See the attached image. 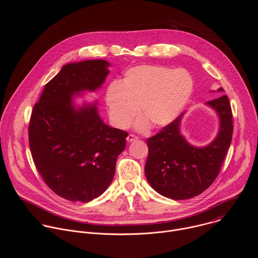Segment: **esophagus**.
I'll return each instance as SVG.
<instances>
[{
  "mask_svg": "<svg viewBox=\"0 0 258 258\" xmlns=\"http://www.w3.org/2000/svg\"><path fill=\"white\" fill-rule=\"evenodd\" d=\"M138 138L135 136V135H133V134H130L128 136H127V138H126V141L127 142H133V141H136Z\"/></svg>",
  "mask_w": 258,
  "mask_h": 258,
  "instance_id": "1",
  "label": "esophagus"
}]
</instances>
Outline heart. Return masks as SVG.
I'll list each match as a JSON object with an SVG mask.
<instances>
[{
    "label": "heart",
    "instance_id": "b5f03b06",
    "mask_svg": "<svg viewBox=\"0 0 258 258\" xmlns=\"http://www.w3.org/2000/svg\"><path fill=\"white\" fill-rule=\"evenodd\" d=\"M193 80L183 69L160 65H139L128 69L121 84L109 85L105 95L110 120L118 128L131 125L138 113L143 130L160 128L172 122L188 103Z\"/></svg>",
    "mask_w": 258,
    "mask_h": 258
}]
</instances>
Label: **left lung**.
<instances>
[{
    "mask_svg": "<svg viewBox=\"0 0 258 258\" xmlns=\"http://www.w3.org/2000/svg\"><path fill=\"white\" fill-rule=\"evenodd\" d=\"M206 104L215 110L220 119L218 135L207 147L197 148L180 135L182 114L147 139L149 154L145 174L151 187L164 197L183 200L200 195L220 171L232 142V108L226 95Z\"/></svg>",
    "mask_w": 258,
    "mask_h": 258,
    "instance_id": "1",
    "label": "left lung"
}]
</instances>
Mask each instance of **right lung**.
Listing matches in <instances>:
<instances>
[{"mask_svg":"<svg viewBox=\"0 0 258 258\" xmlns=\"http://www.w3.org/2000/svg\"><path fill=\"white\" fill-rule=\"evenodd\" d=\"M105 60L69 63L46 86L33 106L28 140L34 165L46 185L72 202H89L108 188L127 132L110 127L96 104L76 109L72 95L95 91L109 70Z\"/></svg>","mask_w":258,"mask_h":258,"instance_id":"1","label":"right lung"}]
</instances>
